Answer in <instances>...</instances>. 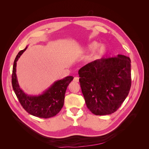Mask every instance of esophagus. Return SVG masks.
<instances>
[{
    "instance_id": "1",
    "label": "esophagus",
    "mask_w": 149,
    "mask_h": 149,
    "mask_svg": "<svg viewBox=\"0 0 149 149\" xmlns=\"http://www.w3.org/2000/svg\"><path fill=\"white\" fill-rule=\"evenodd\" d=\"M73 81H75V82H79V77H75Z\"/></svg>"
}]
</instances>
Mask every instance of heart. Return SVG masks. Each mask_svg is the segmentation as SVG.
I'll return each instance as SVG.
<instances>
[{"instance_id": "heart-1", "label": "heart", "mask_w": 149, "mask_h": 149, "mask_svg": "<svg viewBox=\"0 0 149 149\" xmlns=\"http://www.w3.org/2000/svg\"><path fill=\"white\" fill-rule=\"evenodd\" d=\"M99 43H98L96 42H93L92 43H91L90 45H89V46H88V49L89 50H93L95 49L96 48H97L99 46ZM106 52V48L104 46H101L100 48L93 54V56L91 57V60H94L95 58H98L101 56H103V55L105 54Z\"/></svg>"}]
</instances>
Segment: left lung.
<instances>
[{
    "label": "left lung",
    "mask_w": 149,
    "mask_h": 149,
    "mask_svg": "<svg viewBox=\"0 0 149 149\" xmlns=\"http://www.w3.org/2000/svg\"><path fill=\"white\" fill-rule=\"evenodd\" d=\"M129 57L97 59L79 70V81L88 108L96 115L116 112L127 97L131 86Z\"/></svg>",
    "instance_id": "8db88e82"
}]
</instances>
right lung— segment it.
<instances>
[{
	"label": "right lung",
	"instance_id": "obj_1",
	"mask_svg": "<svg viewBox=\"0 0 149 149\" xmlns=\"http://www.w3.org/2000/svg\"><path fill=\"white\" fill-rule=\"evenodd\" d=\"M26 48L27 47L18 53L14 61L12 74L13 90L23 108L28 113L39 118H51L56 115L63 106L67 87L74 77L68 76L54 82L48 89L40 95L31 96L26 94L20 88L15 72L17 61Z\"/></svg>",
	"mask_w": 149,
	"mask_h": 149
}]
</instances>
